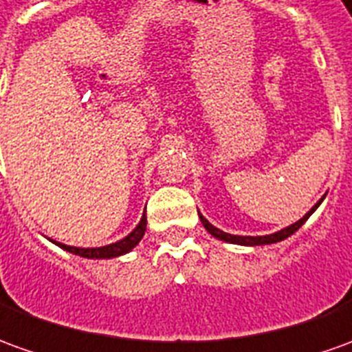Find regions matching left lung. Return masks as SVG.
Segmentation results:
<instances>
[{
  "label": "left lung",
  "mask_w": 352,
  "mask_h": 352,
  "mask_svg": "<svg viewBox=\"0 0 352 352\" xmlns=\"http://www.w3.org/2000/svg\"><path fill=\"white\" fill-rule=\"evenodd\" d=\"M326 197V195H324ZM324 197L314 205V207L310 208L309 212L305 214V217L301 218V220H297L295 224H292V226H287V228H283V230H280V232H276V234H270V236H232V234H226V232H222V230H218V228H214L210 222H208L207 218L203 217L199 212V218H201V222H203V226H205V230H207L208 234L210 236H214L217 239H222V241H228V243H236V245H270V243H278V241H283L285 237H289L293 236L299 228L309 220V217L316 210V208L320 207V203L324 201Z\"/></svg>",
  "instance_id": "8db88e82"
}]
</instances>
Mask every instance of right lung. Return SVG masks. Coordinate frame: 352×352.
I'll use <instances>...</instances> for the list:
<instances>
[{
    "instance_id": "right-lung-1",
    "label": "right lung",
    "mask_w": 352,
    "mask_h": 352,
    "mask_svg": "<svg viewBox=\"0 0 352 352\" xmlns=\"http://www.w3.org/2000/svg\"><path fill=\"white\" fill-rule=\"evenodd\" d=\"M145 226H147V218H145V212L142 220H140V224L128 234L126 237H122L120 241H116V243H111V245L105 247H70L65 245V243H59V241H53L55 245H59L60 249H65V251H69L72 254H78V256H84V258H115V256H120V254L130 253L132 249H134L140 241H142V237L145 234Z\"/></svg>"
}]
</instances>
